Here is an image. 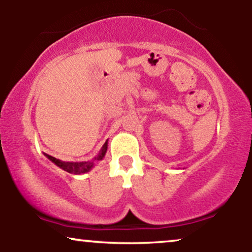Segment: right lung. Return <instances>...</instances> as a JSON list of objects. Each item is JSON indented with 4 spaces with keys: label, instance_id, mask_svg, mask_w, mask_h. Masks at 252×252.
<instances>
[{
    "label": "right lung",
    "instance_id": "add662e5",
    "mask_svg": "<svg viewBox=\"0 0 252 252\" xmlns=\"http://www.w3.org/2000/svg\"><path fill=\"white\" fill-rule=\"evenodd\" d=\"M106 150H108V141L103 144L102 149H100L97 156H94V158H92L91 161H83V162H63V161L58 160V158L48 154H45V156L54 164H57L59 168L65 170V172L71 173V174H85V173L90 172V170L94 168L96 162L103 160L104 156L106 154Z\"/></svg>",
    "mask_w": 252,
    "mask_h": 252
}]
</instances>
